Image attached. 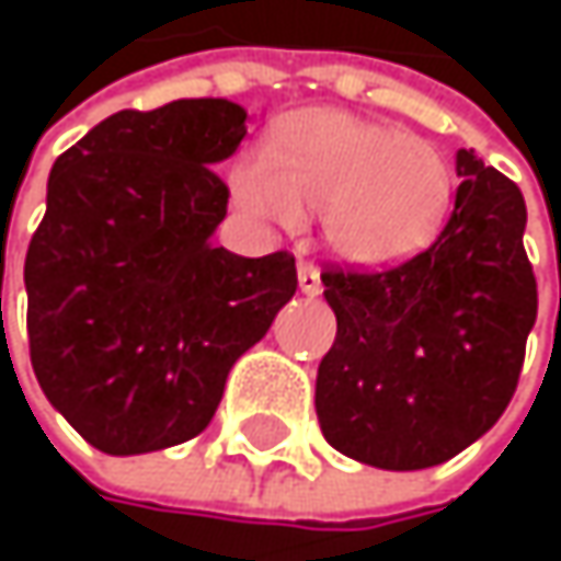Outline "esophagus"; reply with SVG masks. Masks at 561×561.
<instances>
[{"label":"esophagus","instance_id":"34e87169","mask_svg":"<svg viewBox=\"0 0 561 561\" xmlns=\"http://www.w3.org/2000/svg\"><path fill=\"white\" fill-rule=\"evenodd\" d=\"M298 288L301 295H318L321 291V273L311 263H298Z\"/></svg>","mask_w":561,"mask_h":561}]
</instances>
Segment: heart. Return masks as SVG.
Wrapping results in <instances>:
<instances>
[{
	"label": "heart",
	"instance_id": "obj_1",
	"mask_svg": "<svg viewBox=\"0 0 561 561\" xmlns=\"http://www.w3.org/2000/svg\"><path fill=\"white\" fill-rule=\"evenodd\" d=\"M230 197L247 217L282 230L321 210L331 256L383 270L438 237L455 178L432 142L347 110L314 106L282 119L266 156L237 162Z\"/></svg>",
	"mask_w": 561,
	"mask_h": 561
}]
</instances>
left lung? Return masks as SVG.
<instances>
[{
  "label": "left lung",
  "mask_w": 561,
  "mask_h": 561,
  "mask_svg": "<svg viewBox=\"0 0 561 561\" xmlns=\"http://www.w3.org/2000/svg\"><path fill=\"white\" fill-rule=\"evenodd\" d=\"M455 210L438 240L387 273H324L337 337L318 367L314 412L341 455L419 471L474 445L504 415L536 279L519 187L458 149Z\"/></svg>",
  "instance_id": "1"
}]
</instances>
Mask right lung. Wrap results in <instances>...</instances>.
Segmentation results:
<instances>
[{"mask_svg":"<svg viewBox=\"0 0 561 561\" xmlns=\"http://www.w3.org/2000/svg\"><path fill=\"white\" fill-rule=\"evenodd\" d=\"M247 110L197 96L119 110L70 146L25 256L32 367L57 412L106 455L207 428L227 374L295 295V260L214 247Z\"/></svg>","mask_w":561,"mask_h":561,"instance_id":"1","label":"right lung"}]
</instances>
